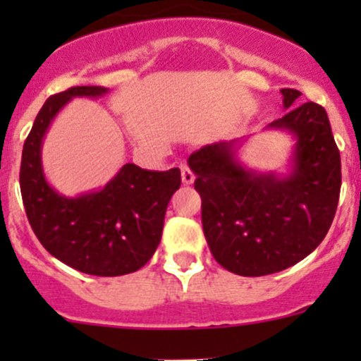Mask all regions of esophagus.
<instances>
[{"mask_svg":"<svg viewBox=\"0 0 361 361\" xmlns=\"http://www.w3.org/2000/svg\"><path fill=\"white\" fill-rule=\"evenodd\" d=\"M180 167H181V180H183V183L185 185H192V183H194L195 174L192 173L190 167H188L187 164H181Z\"/></svg>","mask_w":361,"mask_h":361,"instance_id":"34e87169","label":"esophagus"}]
</instances>
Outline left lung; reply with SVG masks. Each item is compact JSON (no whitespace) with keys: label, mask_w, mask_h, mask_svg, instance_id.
<instances>
[{"label":"left lung","mask_w":361,"mask_h":361,"mask_svg":"<svg viewBox=\"0 0 361 361\" xmlns=\"http://www.w3.org/2000/svg\"><path fill=\"white\" fill-rule=\"evenodd\" d=\"M286 113L269 129L295 137L288 174L258 173L235 157L239 143H213L188 157L214 260L257 278L285 271L325 239L341 194V154L325 108L281 89Z\"/></svg>","instance_id":"left-lung-1"}]
</instances>
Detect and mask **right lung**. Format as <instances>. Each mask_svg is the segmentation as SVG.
I'll list each match as a JSON object with an SVG mask.
<instances>
[{"instance_id": "1", "label": "right lung", "mask_w": 361, "mask_h": 361, "mask_svg": "<svg viewBox=\"0 0 361 361\" xmlns=\"http://www.w3.org/2000/svg\"><path fill=\"white\" fill-rule=\"evenodd\" d=\"M106 87H71L49 97L24 143L20 194L43 248L92 276H123L143 267L162 238L167 204L181 185L178 167L147 171L123 164L103 188L66 197L54 190L42 166V143L56 115L73 97H101Z\"/></svg>"}]
</instances>
